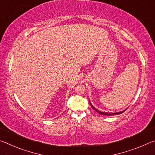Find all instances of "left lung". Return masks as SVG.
Returning <instances> with one entry per match:
<instances>
[{
	"mask_svg": "<svg viewBox=\"0 0 155 155\" xmlns=\"http://www.w3.org/2000/svg\"><path fill=\"white\" fill-rule=\"evenodd\" d=\"M88 100H89V103H90V104H91V107H92V108L93 109V110H95L96 112L97 113H98L99 114H100V115H108V116H111V115H119V114H121V113H124V111H125L126 109H125V110H122V111H120V112H117V113H106V112H102V111H100L99 110H97V108H95L94 106H93V104H92L91 103V101H90V100L89 99H88Z\"/></svg>",
	"mask_w": 155,
	"mask_h": 155,
	"instance_id": "8db88e82",
	"label": "left lung"
}]
</instances>
